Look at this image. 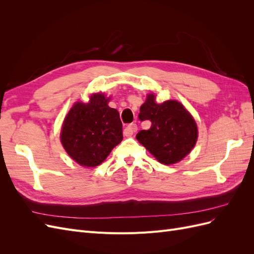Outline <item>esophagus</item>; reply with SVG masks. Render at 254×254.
<instances>
[{
	"label": "esophagus",
	"instance_id": "obj_1",
	"mask_svg": "<svg viewBox=\"0 0 254 254\" xmlns=\"http://www.w3.org/2000/svg\"><path fill=\"white\" fill-rule=\"evenodd\" d=\"M137 130L136 124H129L128 126L125 127L124 129V135L126 136H131Z\"/></svg>",
	"mask_w": 254,
	"mask_h": 254
}]
</instances>
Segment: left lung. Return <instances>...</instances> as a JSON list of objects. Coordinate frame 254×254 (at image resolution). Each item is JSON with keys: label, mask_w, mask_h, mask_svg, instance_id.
Returning <instances> with one entry per match:
<instances>
[{"label": "left lung", "mask_w": 254, "mask_h": 254, "mask_svg": "<svg viewBox=\"0 0 254 254\" xmlns=\"http://www.w3.org/2000/svg\"><path fill=\"white\" fill-rule=\"evenodd\" d=\"M139 120L149 121L151 126L137 132L136 140L165 165L179 162L196 144L197 125L179 102L157 104L155 95L149 94L141 106Z\"/></svg>", "instance_id": "8db88e82"}]
</instances>
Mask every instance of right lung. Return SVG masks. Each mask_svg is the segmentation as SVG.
<instances>
[{"label":"right lung","instance_id":"add662e5","mask_svg":"<svg viewBox=\"0 0 254 254\" xmlns=\"http://www.w3.org/2000/svg\"><path fill=\"white\" fill-rule=\"evenodd\" d=\"M123 125L117 109L110 108L103 94H94L88 104L76 103L61 129V143L73 160L93 167L104 162L123 140Z\"/></svg>","mask_w":254,"mask_h":254}]
</instances>
